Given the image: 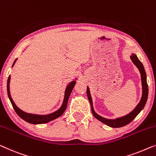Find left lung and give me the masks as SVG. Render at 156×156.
<instances>
[{"instance_id": "1", "label": "left lung", "mask_w": 156, "mask_h": 156, "mask_svg": "<svg viewBox=\"0 0 156 156\" xmlns=\"http://www.w3.org/2000/svg\"><path fill=\"white\" fill-rule=\"evenodd\" d=\"M131 59H132V62H134V64L138 67V69L140 71V73H141L143 94H142V97L139 103L137 105L136 107L134 108V110H132L130 113H129L128 115H127L119 117V118H117L115 119H108L103 118V117L99 116L98 115H97L96 112H94V108H93V104H92L91 97L89 92V89L87 87V94L88 98H89V101L90 102V104H91L92 113H93L94 116L96 117L97 119H98V120L102 122L103 123L105 124L106 125L109 126V127L117 128V127H123V126L128 125V124L130 123L131 122H132L133 119L137 116V115L141 111V110L143 109L144 106L146 105V101H147L148 94V84H147V81H146V74L145 69H144V65L141 63V62L138 59V58H137V56L135 55V54H132V55H131Z\"/></svg>"}]
</instances>
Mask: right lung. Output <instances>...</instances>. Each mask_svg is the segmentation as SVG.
Here are the masks:
<instances>
[{"label": "right lung", "mask_w": 156, "mask_h": 156, "mask_svg": "<svg viewBox=\"0 0 156 156\" xmlns=\"http://www.w3.org/2000/svg\"><path fill=\"white\" fill-rule=\"evenodd\" d=\"M15 61L16 60H15L14 63H13L12 66L14 65ZM10 76H8V82H7V91H8V95L9 98H10V101L11 103H12V107L14 108V110L16 112V113L19 115L22 119H23L24 120H25L26 122H27L31 124H34V125H37V124H44V123H47L48 122L53 120L56 118H58V117L61 116L63 114V112H65V109L67 108V101H68L69 95H70L72 91H73V88L75 85L76 82L75 81H73V82H70L67 86L66 88V90H65V97H64V101H63L62 105L61 106V108H60L59 110H58L57 111H55L53 113L47 115H33V114H29L27 113V112H24L18 108L16 105L15 104V103L13 102L12 98H11L10 96Z\"/></svg>", "instance_id": "right-lung-1"}]
</instances>
